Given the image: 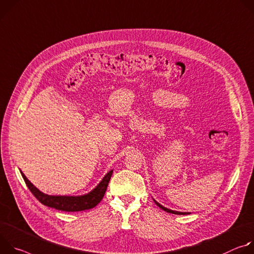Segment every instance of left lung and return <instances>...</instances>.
Here are the masks:
<instances>
[{
  "label": "left lung",
  "mask_w": 254,
  "mask_h": 254,
  "mask_svg": "<svg viewBox=\"0 0 254 254\" xmlns=\"http://www.w3.org/2000/svg\"><path fill=\"white\" fill-rule=\"evenodd\" d=\"M155 202V204L159 207V208H161L162 210H164V211H166L167 213H173V214H177V215H187V214H190V213H183V212H177V211H173V210H170V209H167V208H164L163 206H161L160 204H158L156 201H154Z\"/></svg>",
  "instance_id": "8db88e82"
}]
</instances>
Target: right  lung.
<instances>
[{"label":"right lung","mask_w":254,"mask_h":254,"mask_svg":"<svg viewBox=\"0 0 254 254\" xmlns=\"http://www.w3.org/2000/svg\"><path fill=\"white\" fill-rule=\"evenodd\" d=\"M112 174H113V171L109 172L105 176L103 181L98 185V187L88 194L78 195V196H67V195H49L41 192L38 189H36L29 181L27 180L24 174L21 173L28 189L30 190V191L34 194L35 198L41 204L50 208H54L56 210L65 211V212H78V211L90 210L96 207L103 199Z\"/></svg>","instance_id":"obj_1"}]
</instances>
